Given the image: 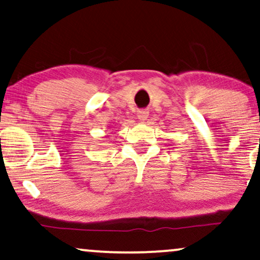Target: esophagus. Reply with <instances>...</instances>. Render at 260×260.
<instances>
[{
  "label": "esophagus",
  "mask_w": 260,
  "mask_h": 260,
  "mask_svg": "<svg viewBox=\"0 0 260 260\" xmlns=\"http://www.w3.org/2000/svg\"><path fill=\"white\" fill-rule=\"evenodd\" d=\"M138 119L140 121H145L147 117H149V111L147 110H138Z\"/></svg>",
  "instance_id": "34e87169"
}]
</instances>
